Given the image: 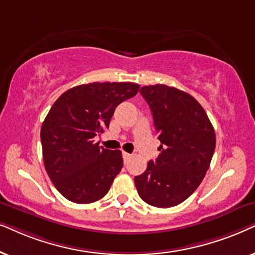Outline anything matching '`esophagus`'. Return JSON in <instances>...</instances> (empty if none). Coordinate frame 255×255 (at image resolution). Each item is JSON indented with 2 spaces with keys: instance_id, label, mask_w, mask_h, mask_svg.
<instances>
[{
  "instance_id": "obj_1",
  "label": "esophagus",
  "mask_w": 255,
  "mask_h": 255,
  "mask_svg": "<svg viewBox=\"0 0 255 255\" xmlns=\"http://www.w3.org/2000/svg\"><path fill=\"white\" fill-rule=\"evenodd\" d=\"M122 156H124V161H125V163H127L128 161H129V158L131 157V155L130 154H128V152H122Z\"/></svg>"
}]
</instances>
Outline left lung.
I'll list each match as a JSON object with an SVG mask.
<instances>
[{
    "label": "left lung",
    "instance_id": "1",
    "mask_svg": "<svg viewBox=\"0 0 255 255\" xmlns=\"http://www.w3.org/2000/svg\"><path fill=\"white\" fill-rule=\"evenodd\" d=\"M150 107L161 154L134 178L149 205L171 208L184 202L201 184L216 148V134L204 108L190 94L167 85L140 90Z\"/></svg>",
    "mask_w": 255,
    "mask_h": 255
}]
</instances>
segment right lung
<instances>
[{
    "label": "right lung",
    "mask_w": 255,
    "mask_h": 255,
    "mask_svg": "<svg viewBox=\"0 0 255 255\" xmlns=\"http://www.w3.org/2000/svg\"><path fill=\"white\" fill-rule=\"evenodd\" d=\"M134 83H91L64 92L52 105L40 129L45 170L66 199L88 204L99 201L121 171L120 150L94 143L108 128L115 108L136 96Z\"/></svg>",
    "instance_id": "add662e5"
}]
</instances>
